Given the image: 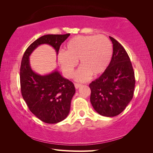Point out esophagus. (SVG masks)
<instances>
[{
    "label": "esophagus",
    "instance_id": "esophagus-1",
    "mask_svg": "<svg viewBox=\"0 0 153 153\" xmlns=\"http://www.w3.org/2000/svg\"><path fill=\"white\" fill-rule=\"evenodd\" d=\"M80 86H82V84H77V83H76V84H75V88H76V89L79 88Z\"/></svg>",
    "mask_w": 153,
    "mask_h": 153
}]
</instances>
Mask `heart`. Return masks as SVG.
<instances>
[{
	"instance_id": "b5f03b06",
	"label": "heart",
	"mask_w": 153,
	"mask_h": 153,
	"mask_svg": "<svg viewBox=\"0 0 153 153\" xmlns=\"http://www.w3.org/2000/svg\"><path fill=\"white\" fill-rule=\"evenodd\" d=\"M112 53V45L106 36H78L67 42L65 51L59 53L58 61L64 74L70 78L79 61L81 68L77 71L76 79L86 82L92 74L97 76L106 70Z\"/></svg>"
}]
</instances>
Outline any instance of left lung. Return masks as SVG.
<instances>
[{
	"label": "left lung",
	"instance_id": "left-lung-1",
	"mask_svg": "<svg viewBox=\"0 0 153 153\" xmlns=\"http://www.w3.org/2000/svg\"><path fill=\"white\" fill-rule=\"evenodd\" d=\"M113 56L101 76L89 85L90 102L97 112L105 117H115L125 109L132 99L135 76L132 65L125 49L115 38Z\"/></svg>",
	"mask_w": 153,
	"mask_h": 153
}]
</instances>
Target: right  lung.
<instances>
[{
	"mask_svg": "<svg viewBox=\"0 0 153 153\" xmlns=\"http://www.w3.org/2000/svg\"><path fill=\"white\" fill-rule=\"evenodd\" d=\"M69 36L70 33L41 36L28 46L21 63L22 97L31 112L47 123H59L67 117L76 90L73 82L62 77L57 71L46 76L35 73L30 67L29 57L38 46L43 44L53 46L58 54L61 44Z\"/></svg>",
	"mask_w": 153,
	"mask_h": 153,
	"instance_id": "1",
	"label": "right lung"
}]
</instances>
